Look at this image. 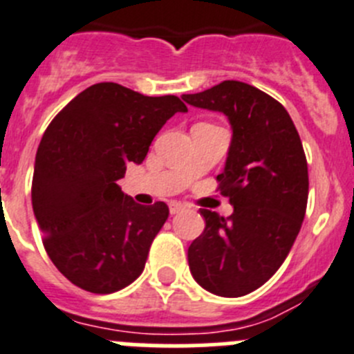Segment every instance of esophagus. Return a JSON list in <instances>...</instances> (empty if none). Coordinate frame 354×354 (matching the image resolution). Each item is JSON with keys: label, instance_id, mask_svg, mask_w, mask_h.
I'll use <instances>...</instances> for the list:
<instances>
[{"label": "esophagus", "instance_id": "obj_1", "mask_svg": "<svg viewBox=\"0 0 354 354\" xmlns=\"http://www.w3.org/2000/svg\"><path fill=\"white\" fill-rule=\"evenodd\" d=\"M183 209H185V204L178 203V201H171L169 203V213L171 214H178L180 211H183Z\"/></svg>", "mask_w": 354, "mask_h": 354}]
</instances>
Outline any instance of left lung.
<instances>
[{
  "instance_id": "left-lung-1",
  "label": "left lung",
  "mask_w": 354,
  "mask_h": 354,
  "mask_svg": "<svg viewBox=\"0 0 354 354\" xmlns=\"http://www.w3.org/2000/svg\"><path fill=\"white\" fill-rule=\"evenodd\" d=\"M181 97L222 111L232 125L225 171L216 192L234 213L201 209L204 232L188 248L194 279L220 297L260 288L288 257L306 216L309 174L302 141L281 102L244 82L225 80Z\"/></svg>"
}]
</instances>
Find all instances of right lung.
I'll return each mask as SVG.
<instances>
[{"label": "right lung", "instance_id": "right-lung-1", "mask_svg": "<svg viewBox=\"0 0 354 354\" xmlns=\"http://www.w3.org/2000/svg\"><path fill=\"white\" fill-rule=\"evenodd\" d=\"M187 111L176 95L150 97L113 82L91 85L54 117L39 141L31 185L43 246L59 272L91 293H113L145 269L166 203L122 192L129 162L145 160L155 134Z\"/></svg>", "mask_w": 354, "mask_h": 354}]
</instances>
